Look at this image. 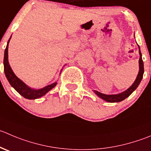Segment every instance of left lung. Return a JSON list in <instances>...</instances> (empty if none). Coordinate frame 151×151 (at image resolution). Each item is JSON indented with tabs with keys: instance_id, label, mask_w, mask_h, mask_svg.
<instances>
[{
	"instance_id": "obj_1",
	"label": "left lung",
	"mask_w": 151,
	"mask_h": 151,
	"mask_svg": "<svg viewBox=\"0 0 151 151\" xmlns=\"http://www.w3.org/2000/svg\"><path fill=\"white\" fill-rule=\"evenodd\" d=\"M139 47V70L137 74V77L136 78L135 81L134 82L131 86H130L127 90L122 93H116V94H105V93H100L96 90H93V91L99 96V98L102 99L103 100L106 101L108 102H119L121 101L124 100L127 97L130 96L139 86V83H141L143 77V74H144V63H143L142 58V53L140 51V48L138 45Z\"/></svg>"
}]
</instances>
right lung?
I'll list each match as a JSON object with an SVG mask.
<instances>
[{
    "mask_svg": "<svg viewBox=\"0 0 151 151\" xmlns=\"http://www.w3.org/2000/svg\"><path fill=\"white\" fill-rule=\"evenodd\" d=\"M12 36L10 37V38L9 39L8 43H7L6 47L5 52H4V73L6 77L7 80H8L9 83L12 86V87L14 88L21 96L28 99H38V98L41 97V96H44L47 92H49L51 89L55 88L57 85V82L52 83V84L46 86L45 87L39 89H35L32 88L25 83H23L20 79H19L17 76L14 74L13 72L11 66H10L8 60V47H9V43L10 41ZM60 71V73H61Z\"/></svg>",
    "mask_w": 151,
    "mask_h": 151,
    "instance_id": "right-lung-1",
    "label": "right lung"
}]
</instances>
